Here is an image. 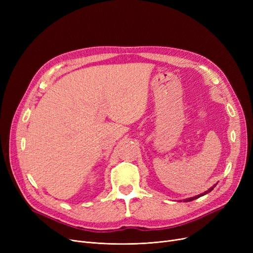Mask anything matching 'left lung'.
<instances>
[{
    "mask_svg": "<svg viewBox=\"0 0 253 253\" xmlns=\"http://www.w3.org/2000/svg\"><path fill=\"white\" fill-rule=\"evenodd\" d=\"M216 184H217V183H215L214 185H212V187H211L208 191H206V192H204V193H202V194H200V195H197V196H195V197H191V198H188V199H184L183 202H191V201L195 200V199H198V198H200V197H202V196H204V195H206V194L210 193L212 190H213V189L215 188V185H216Z\"/></svg>",
    "mask_w": 253,
    "mask_h": 253,
    "instance_id": "1",
    "label": "left lung"
}]
</instances>
